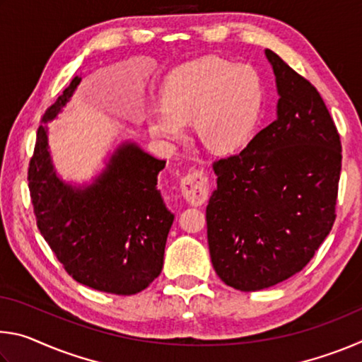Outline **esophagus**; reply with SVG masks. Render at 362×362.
Instances as JSON below:
<instances>
[{"mask_svg": "<svg viewBox=\"0 0 362 362\" xmlns=\"http://www.w3.org/2000/svg\"><path fill=\"white\" fill-rule=\"evenodd\" d=\"M182 194L189 204H203L209 194V177L204 169H196L182 179Z\"/></svg>", "mask_w": 362, "mask_h": 362, "instance_id": "1", "label": "esophagus"}]
</instances>
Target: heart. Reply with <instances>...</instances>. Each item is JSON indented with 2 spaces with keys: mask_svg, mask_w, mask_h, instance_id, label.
Masks as SVG:
<instances>
[{
  "mask_svg": "<svg viewBox=\"0 0 362 362\" xmlns=\"http://www.w3.org/2000/svg\"><path fill=\"white\" fill-rule=\"evenodd\" d=\"M263 102L260 78L247 65L217 57L180 66L163 88V105L146 113L155 136L168 142L187 137V122L207 148L218 153L236 150L257 124Z\"/></svg>",
  "mask_w": 362,
  "mask_h": 362,
  "instance_id": "1",
  "label": "heart"
}]
</instances>
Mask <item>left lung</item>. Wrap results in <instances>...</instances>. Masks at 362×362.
<instances>
[{"instance_id":"left-lung-1","label":"left lung","mask_w":362,"mask_h":362,"mask_svg":"<svg viewBox=\"0 0 362 362\" xmlns=\"http://www.w3.org/2000/svg\"><path fill=\"white\" fill-rule=\"evenodd\" d=\"M278 88L276 119L240 155L214 163L206 207L214 269L233 289L283 283L308 263L335 222L341 144L322 97L267 49Z\"/></svg>"}]
</instances>
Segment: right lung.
Wrapping results in <instances>:
<instances>
[{
  "instance_id": "obj_1",
  "label": "right lung",
  "mask_w": 362,
  "mask_h": 362,
  "mask_svg": "<svg viewBox=\"0 0 362 362\" xmlns=\"http://www.w3.org/2000/svg\"><path fill=\"white\" fill-rule=\"evenodd\" d=\"M81 78L47 108L52 121L71 99ZM166 161L122 142L90 185L65 183L54 169L47 126L36 134L28 188L36 225L65 272L95 291L132 296L159 276L174 214L158 189Z\"/></svg>"
}]
</instances>
